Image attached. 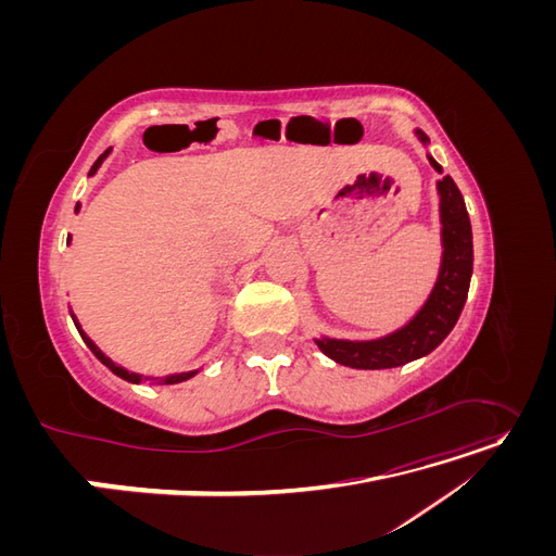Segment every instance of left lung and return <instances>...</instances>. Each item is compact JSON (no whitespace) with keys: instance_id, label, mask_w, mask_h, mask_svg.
<instances>
[{"instance_id":"obj_1","label":"left lung","mask_w":556,"mask_h":556,"mask_svg":"<svg viewBox=\"0 0 556 556\" xmlns=\"http://www.w3.org/2000/svg\"><path fill=\"white\" fill-rule=\"evenodd\" d=\"M417 137L429 141L417 129ZM435 172L443 166L429 157ZM441 223H443V262L435 288L406 327L376 341H317L327 357L352 368H394L429 355L443 343L445 336L457 325L464 311L470 274H473V231H470L464 197L450 176L439 180Z\"/></svg>"}]
</instances>
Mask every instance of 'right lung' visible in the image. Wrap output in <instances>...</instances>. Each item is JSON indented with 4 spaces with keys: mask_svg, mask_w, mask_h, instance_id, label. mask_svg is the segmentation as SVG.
Instances as JSON below:
<instances>
[{
    "mask_svg": "<svg viewBox=\"0 0 556 556\" xmlns=\"http://www.w3.org/2000/svg\"><path fill=\"white\" fill-rule=\"evenodd\" d=\"M109 153H111V148H109V150H104V153L97 157V162L92 164V169H90V176H92V174H94V172L99 169V164H102V162L106 160V155H109ZM76 211H78V204H76ZM72 317H74V315H72ZM74 325H76V329H78V333H80V339H83V341H86V345H88V348L92 350V355H94V357H97L99 362H102L104 366H109V368H111V371H113L115 376H121L123 380H127V382H137V384H139V382L143 380V378H141L139 374H129V371H125V368H121V366H115V364H113V362H111V359H109V357L104 355V352H102V350H99V348H97V345H94V343H92V341L88 339V336H86V333H83V329H80V327H78V323H76V317H74ZM194 374H197V371H190V374H178V376H169V378H164V382H166V384H176V382H182V380H188V378H192Z\"/></svg>",
    "mask_w": 556,
    "mask_h": 556,
    "instance_id": "obj_1",
    "label": "right lung"
}]
</instances>
